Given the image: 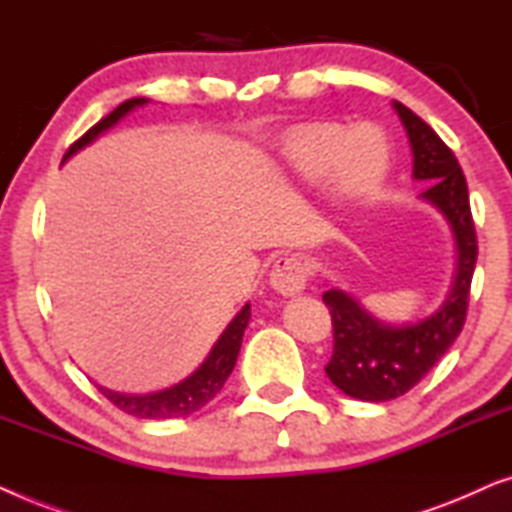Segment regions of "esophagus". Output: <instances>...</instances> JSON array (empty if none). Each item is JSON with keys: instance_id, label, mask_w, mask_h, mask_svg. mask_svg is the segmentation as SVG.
Masks as SVG:
<instances>
[{"instance_id": "esophagus-1", "label": "esophagus", "mask_w": 512, "mask_h": 512, "mask_svg": "<svg viewBox=\"0 0 512 512\" xmlns=\"http://www.w3.org/2000/svg\"><path fill=\"white\" fill-rule=\"evenodd\" d=\"M307 265L298 254L282 256L270 272V286L282 296H296L305 289Z\"/></svg>"}]
</instances>
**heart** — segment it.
I'll return each mask as SVG.
<instances>
[{"label": "heart", "instance_id": "b5f03b06", "mask_svg": "<svg viewBox=\"0 0 512 512\" xmlns=\"http://www.w3.org/2000/svg\"><path fill=\"white\" fill-rule=\"evenodd\" d=\"M286 156L305 181L331 172L335 191L349 200L373 193L389 170L387 142L370 128L345 132L335 125H314L291 139Z\"/></svg>", "mask_w": 512, "mask_h": 512}]
</instances>
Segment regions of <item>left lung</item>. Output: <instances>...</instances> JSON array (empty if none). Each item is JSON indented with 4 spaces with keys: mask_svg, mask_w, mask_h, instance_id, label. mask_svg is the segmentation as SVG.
Listing matches in <instances>:
<instances>
[{
    "mask_svg": "<svg viewBox=\"0 0 512 512\" xmlns=\"http://www.w3.org/2000/svg\"><path fill=\"white\" fill-rule=\"evenodd\" d=\"M394 109L410 139L412 177L431 184L419 198L443 214L452 230L457 263L443 303L417 321L391 324L373 317L352 293L340 289L324 293L333 319L328 380L342 394L370 403L391 401L410 391L457 340L466 321L468 291L478 261V240L461 165L422 118L401 102H394Z\"/></svg>",
    "mask_w": 512,
    "mask_h": 512,
    "instance_id": "8db88e82",
    "label": "left lung"
}]
</instances>
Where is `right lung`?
<instances>
[{"label": "right lung", "mask_w": 512, "mask_h": 512, "mask_svg": "<svg viewBox=\"0 0 512 512\" xmlns=\"http://www.w3.org/2000/svg\"><path fill=\"white\" fill-rule=\"evenodd\" d=\"M144 104H149L146 97H132V100H125L123 104H118L109 116H104L100 123L93 125V128L79 139V142L72 144V149L65 153L62 163H67L74 153L86 149V146L93 144L97 137L114 128L116 123H121L123 118L132 114L137 107H144ZM249 319H251V305L247 303L240 312L235 314L233 321L223 328V333L219 335V340L214 342V347L209 349L205 361H202L191 375H186L184 380L172 384V387L149 391V394H123V391L100 387V384H97V389H100L118 410L128 412V415L139 417V419H172V417L193 415V412L205 408V405L219 394L230 373H233L237 354H240V347H242L244 328H247Z\"/></svg>", "instance_id": "obj_1"}]
</instances>
